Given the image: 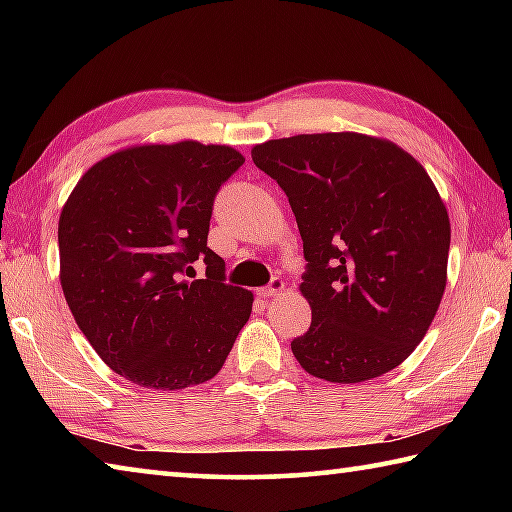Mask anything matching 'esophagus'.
<instances>
[{
  "label": "esophagus",
  "instance_id": "esophagus-1",
  "mask_svg": "<svg viewBox=\"0 0 512 512\" xmlns=\"http://www.w3.org/2000/svg\"><path fill=\"white\" fill-rule=\"evenodd\" d=\"M284 291V282H282V277H273L271 282L266 284V287H262L259 289L257 293L262 298H271V296H277V293H282Z\"/></svg>",
  "mask_w": 512,
  "mask_h": 512
}]
</instances>
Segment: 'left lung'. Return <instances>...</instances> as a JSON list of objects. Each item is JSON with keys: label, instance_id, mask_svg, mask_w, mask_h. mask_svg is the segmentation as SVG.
Masks as SVG:
<instances>
[{"label": "left lung", "instance_id": "1", "mask_svg": "<svg viewBox=\"0 0 512 512\" xmlns=\"http://www.w3.org/2000/svg\"><path fill=\"white\" fill-rule=\"evenodd\" d=\"M253 162L287 194L307 259L311 325L293 357L336 384L400 366L443 300L452 237L422 164L359 133L268 140Z\"/></svg>", "mask_w": 512, "mask_h": 512}]
</instances>
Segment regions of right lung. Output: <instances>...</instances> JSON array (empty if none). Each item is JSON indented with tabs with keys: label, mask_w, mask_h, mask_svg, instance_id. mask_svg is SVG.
Instances as JSON below:
<instances>
[{
	"label": "right lung",
	"mask_w": 512,
	"mask_h": 512,
	"mask_svg": "<svg viewBox=\"0 0 512 512\" xmlns=\"http://www.w3.org/2000/svg\"><path fill=\"white\" fill-rule=\"evenodd\" d=\"M244 164L230 146L178 142L112 153L85 173L58 223L60 284L99 357L133 384L212 379L253 309L207 248L214 198ZM192 263L206 277L189 283Z\"/></svg>",
	"instance_id": "right-lung-1"
}]
</instances>
